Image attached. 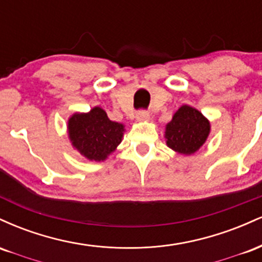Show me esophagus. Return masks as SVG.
Returning <instances> with one entry per match:
<instances>
[{"instance_id": "obj_1", "label": "esophagus", "mask_w": 262, "mask_h": 262, "mask_svg": "<svg viewBox=\"0 0 262 262\" xmlns=\"http://www.w3.org/2000/svg\"><path fill=\"white\" fill-rule=\"evenodd\" d=\"M135 118H137L138 122H145L149 121L150 116L148 112H145V111H139V112L137 113V116H135Z\"/></svg>"}]
</instances>
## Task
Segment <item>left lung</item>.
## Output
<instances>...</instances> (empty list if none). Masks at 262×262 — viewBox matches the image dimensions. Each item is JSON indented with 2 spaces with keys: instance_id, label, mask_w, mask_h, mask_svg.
Returning <instances> with one entry per match:
<instances>
[{
  "instance_id": "obj_1",
  "label": "left lung",
  "mask_w": 262,
  "mask_h": 262,
  "mask_svg": "<svg viewBox=\"0 0 262 262\" xmlns=\"http://www.w3.org/2000/svg\"><path fill=\"white\" fill-rule=\"evenodd\" d=\"M210 133V122L196 108L183 104L165 127L166 145L181 155L198 151Z\"/></svg>"
}]
</instances>
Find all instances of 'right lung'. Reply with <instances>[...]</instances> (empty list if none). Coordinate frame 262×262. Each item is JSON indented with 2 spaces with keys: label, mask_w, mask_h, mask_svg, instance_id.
<instances>
[{
  "label": "right lung",
  "mask_w": 262,
  "mask_h": 262,
  "mask_svg": "<svg viewBox=\"0 0 262 262\" xmlns=\"http://www.w3.org/2000/svg\"><path fill=\"white\" fill-rule=\"evenodd\" d=\"M124 124L111 121L101 107L76 112L68 121V135L81 155L90 161H104L122 143Z\"/></svg>",
  "instance_id": "obj_1"
}]
</instances>
